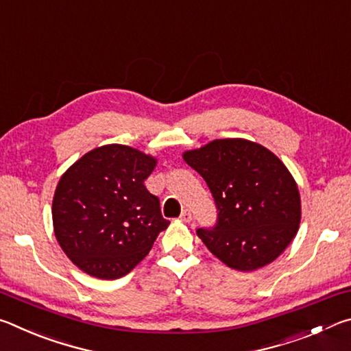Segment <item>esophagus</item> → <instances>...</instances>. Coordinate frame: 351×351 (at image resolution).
<instances>
[{
	"label": "esophagus",
	"mask_w": 351,
	"mask_h": 351,
	"mask_svg": "<svg viewBox=\"0 0 351 351\" xmlns=\"http://www.w3.org/2000/svg\"><path fill=\"white\" fill-rule=\"evenodd\" d=\"M181 221H184V223H189V221H192V213H190L189 210H184L182 213H181Z\"/></svg>",
	"instance_id": "34e87169"
}]
</instances>
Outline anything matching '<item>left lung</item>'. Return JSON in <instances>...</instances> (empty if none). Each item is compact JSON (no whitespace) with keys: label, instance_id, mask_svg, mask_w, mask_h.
<instances>
[{"label":"left lung","instance_id":"1","mask_svg":"<svg viewBox=\"0 0 351 351\" xmlns=\"http://www.w3.org/2000/svg\"><path fill=\"white\" fill-rule=\"evenodd\" d=\"M215 199L213 228L197 234L232 269L254 271L280 255L299 230L300 195L274 153L246 139H217L182 154Z\"/></svg>","mask_w":351,"mask_h":351}]
</instances>
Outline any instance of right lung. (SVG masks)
<instances>
[{
	"label": "right lung",
	"mask_w": 351,
	"mask_h": 351,
	"mask_svg": "<svg viewBox=\"0 0 351 351\" xmlns=\"http://www.w3.org/2000/svg\"><path fill=\"white\" fill-rule=\"evenodd\" d=\"M156 159L121 144L74 162L57 184L52 221L58 245L83 272L104 280L128 274L167 229L159 198L144 186Z\"/></svg>",
	"instance_id": "right-lung-1"
}]
</instances>
